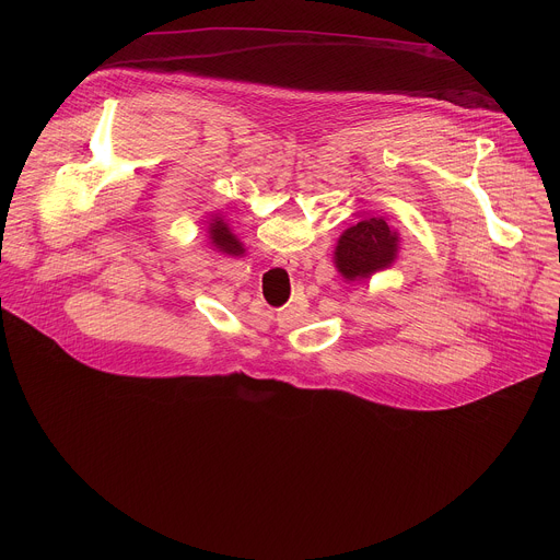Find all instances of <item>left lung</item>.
Instances as JSON below:
<instances>
[{
	"instance_id": "1",
	"label": "left lung",
	"mask_w": 560,
	"mask_h": 560,
	"mask_svg": "<svg viewBox=\"0 0 560 560\" xmlns=\"http://www.w3.org/2000/svg\"><path fill=\"white\" fill-rule=\"evenodd\" d=\"M396 232L389 230L385 219L370 217L341 234L335 253V264L339 272L350 281L368 279L370 275L387 268L396 259Z\"/></svg>"
}]
</instances>
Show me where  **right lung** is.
Returning a JSON list of instances; mask_svg holds the SVG:
<instances>
[{
    "instance_id": "obj_1",
    "label": "right lung",
    "mask_w": 560,
    "mask_h": 560,
    "mask_svg": "<svg viewBox=\"0 0 560 560\" xmlns=\"http://www.w3.org/2000/svg\"><path fill=\"white\" fill-rule=\"evenodd\" d=\"M210 238L212 244L225 255H244V248L238 244V238L230 232V228L219 217H214V223H210Z\"/></svg>"
}]
</instances>
